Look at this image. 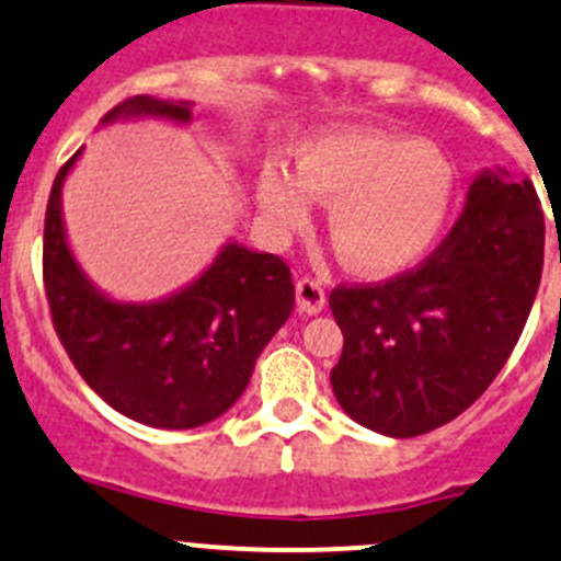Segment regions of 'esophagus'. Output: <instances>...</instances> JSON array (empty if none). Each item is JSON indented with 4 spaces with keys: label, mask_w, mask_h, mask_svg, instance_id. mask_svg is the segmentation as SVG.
Returning a JSON list of instances; mask_svg holds the SVG:
<instances>
[{
    "label": "esophagus",
    "mask_w": 561,
    "mask_h": 561,
    "mask_svg": "<svg viewBox=\"0 0 561 561\" xmlns=\"http://www.w3.org/2000/svg\"><path fill=\"white\" fill-rule=\"evenodd\" d=\"M327 305V291L316 278H299L297 280V308L299 313L316 316L321 313Z\"/></svg>",
    "instance_id": "1"
}]
</instances>
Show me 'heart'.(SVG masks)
I'll return each instance as SVG.
<instances>
[{
    "mask_svg": "<svg viewBox=\"0 0 561 561\" xmlns=\"http://www.w3.org/2000/svg\"><path fill=\"white\" fill-rule=\"evenodd\" d=\"M310 196L327 202V232L345 267L389 275L413 264L448 216L454 167L437 146L378 129L313 137L294 153V175L264 164L256 205L275 232L299 227Z\"/></svg>",
    "mask_w": 561,
    "mask_h": 561,
    "instance_id": "obj_1",
    "label": "heart"
}]
</instances>
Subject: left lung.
I'll return each mask as SVG.
<instances>
[{
	"label": "left lung",
	"instance_id": "left-lung-1",
	"mask_svg": "<svg viewBox=\"0 0 561 561\" xmlns=\"http://www.w3.org/2000/svg\"><path fill=\"white\" fill-rule=\"evenodd\" d=\"M540 199L502 167L467 192L451 234L410 273L378 286H337L343 332L332 369L340 408L386 437H415L465 413L505 367L542 273Z\"/></svg>",
	"mask_w": 561,
	"mask_h": 561
}]
</instances>
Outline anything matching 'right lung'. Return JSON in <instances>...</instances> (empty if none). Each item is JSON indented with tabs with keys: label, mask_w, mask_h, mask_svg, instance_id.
<instances>
[{
	"label": "right lung",
	"mask_w": 561,
	"mask_h": 561,
	"mask_svg": "<svg viewBox=\"0 0 561 561\" xmlns=\"http://www.w3.org/2000/svg\"><path fill=\"white\" fill-rule=\"evenodd\" d=\"M137 118L186 126L192 102L131 96L102 126ZM80 153L83 148L56 175L45 213L43 278L56 334L85 383L126 419L156 430L210 424L240 400L259 354L291 316V273L273 253L232 240L170 297H107L67 242L61 188Z\"/></svg>",
	"instance_id": "add662e5"
}]
</instances>
